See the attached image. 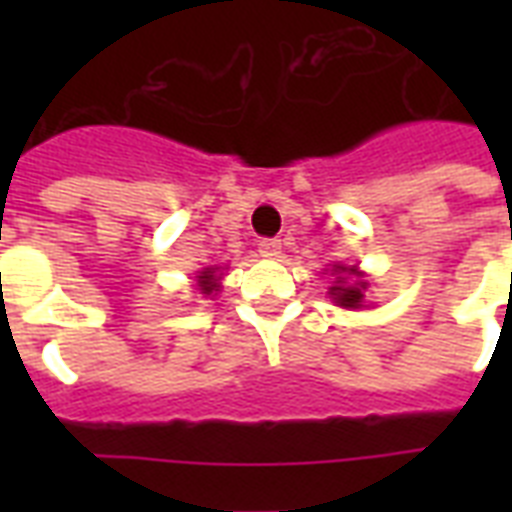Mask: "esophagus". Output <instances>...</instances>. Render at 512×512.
Listing matches in <instances>:
<instances>
[{"mask_svg": "<svg viewBox=\"0 0 512 512\" xmlns=\"http://www.w3.org/2000/svg\"><path fill=\"white\" fill-rule=\"evenodd\" d=\"M260 255L268 260H276L281 255V241L279 239H263L260 241Z\"/></svg>", "mask_w": 512, "mask_h": 512, "instance_id": "1", "label": "esophagus"}]
</instances>
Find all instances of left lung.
I'll use <instances>...</instances> for the list:
<instances>
[{
	"instance_id": "1",
	"label": "left lung",
	"mask_w": 512,
	"mask_h": 512,
	"mask_svg": "<svg viewBox=\"0 0 512 512\" xmlns=\"http://www.w3.org/2000/svg\"><path fill=\"white\" fill-rule=\"evenodd\" d=\"M335 271L356 273V268H340V265H337ZM364 289H366V281L358 279V281H353V284H348L345 279H340L337 281V287L329 289V295L335 297L342 308H358V305H361V300H364Z\"/></svg>"
}]
</instances>
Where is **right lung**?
<instances>
[{"instance_id":"right-lung-1","label":"right lung","mask_w":512,"mask_h":512,"mask_svg":"<svg viewBox=\"0 0 512 512\" xmlns=\"http://www.w3.org/2000/svg\"><path fill=\"white\" fill-rule=\"evenodd\" d=\"M199 289H201V295H212V292H217L215 268H207V271H201V276H199Z\"/></svg>"}]
</instances>
